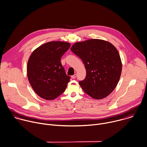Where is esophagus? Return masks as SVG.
<instances>
[{"label": "esophagus", "instance_id": "obj_1", "mask_svg": "<svg viewBox=\"0 0 147 147\" xmlns=\"http://www.w3.org/2000/svg\"><path fill=\"white\" fill-rule=\"evenodd\" d=\"M76 77V74H75L74 75H73L72 76H71V78H72V79H75Z\"/></svg>", "mask_w": 147, "mask_h": 147}]
</instances>
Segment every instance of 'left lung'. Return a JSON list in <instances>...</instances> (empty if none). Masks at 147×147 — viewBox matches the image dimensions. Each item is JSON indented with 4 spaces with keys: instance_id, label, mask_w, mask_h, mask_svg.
Instances as JSON below:
<instances>
[{
    "instance_id": "left-lung-1",
    "label": "left lung",
    "mask_w": 147,
    "mask_h": 147,
    "mask_svg": "<svg viewBox=\"0 0 147 147\" xmlns=\"http://www.w3.org/2000/svg\"><path fill=\"white\" fill-rule=\"evenodd\" d=\"M71 50L84 64L86 76L79 83L83 91L96 100L109 96L118 84L122 72L118 50L110 42L98 39L76 42Z\"/></svg>"
}]
</instances>
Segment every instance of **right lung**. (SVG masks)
<instances>
[{
  "label": "right lung",
  "instance_id": "right-lung-1",
  "mask_svg": "<svg viewBox=\"0 0 147 147\" xmlns=\"http://www.w3.org/2000/svg\"><path fill=\"white\" fill-rule=\"evenodd\" d=\"M71 44L52 41L36 48L29 57L27 76L35 92L41 98L53 100L66 89L70 77L67 75L61 63V57Z\"/></svg>",
  "mask_w": 147,
  "mask_h": 147
}]
</instances>
